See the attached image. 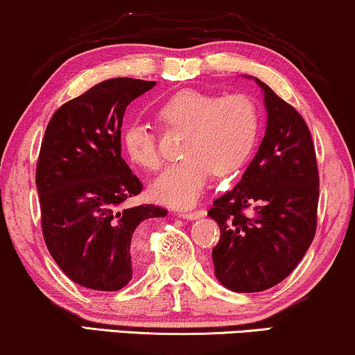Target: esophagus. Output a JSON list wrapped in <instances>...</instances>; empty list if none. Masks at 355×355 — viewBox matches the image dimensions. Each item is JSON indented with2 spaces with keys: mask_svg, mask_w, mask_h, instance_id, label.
I'll use <instances>...</instances> for the list:
<instances>
[{
  "mask_svg": "<svg viewBox=\"0 0 355 355\" xmlns=\"http://www.w3.org/2000/svg\"><path fill=\"white\" fill-rule=\"evenodd\" d=\"M205 215H207L205 210H197V211H182V213H179V216L184 218V220H187V221L200 220V218H203Z\"/></svg>",
  "mask_w": 355,
  "mask_h": 355,
  "instance_id": "34e87169",
  "label": "esophagus"
}]
</instances>
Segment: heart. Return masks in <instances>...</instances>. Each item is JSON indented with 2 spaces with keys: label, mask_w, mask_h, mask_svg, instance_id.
Listing matches in <instances>:
<instances>
[{
  "label": "heart",
  "mask_w": 355,
  "mask_h": 355,
  "mask_svg": "<svg viewBox=\"0 0 355 355\" xmlns=\"http://www.w3.org/2000/svg\"><path fill=\"white\" fill-rule=\"evenodd\" d=\"M164 128L184 129L181 162L164 169L152 184V197L174 208H189L207 191L211 173L230 176L249 159L259 134V111L247 95L216 96L181 90L157 108ZM123 148L137 166L155 171L162 164L155 135L142 123L124 128Z\"/></svg>",
  "instance_id": "1"
}]
</instances>
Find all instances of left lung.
I'll return each mask as SVG.
<instances>
[{
    "label": "left lung",
    "instance_id": "1",
    "mask_svg": "<svg viewBox=\"0 0 355 355\" xmlns=\"http://www.w3.org/2000/svg\"><path fill=\"white\" fill-rule=\"evenodd\" d=\"M266 128L257 155L208 216L221 237L211 252L215 276L234 293H260L293 273L317 230L318 168L312 135L297 111L265 82Z\"/></svg>",
    "mask_w": 355,
    "mask_h": 355
}]
</instances>
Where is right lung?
Instances as JSON below:
<instances>
[{
    "label": "right lung",
    "mask_w": 355,
    "mask_h": 355,
    "mask_svg": "<svg viewBox=\"0 0 355 355\" xmlns=\"http://www.w3.org/2000/svg\"><path fill=\"white\" fill-rule=\"evenodd\" d=\"M155 80L100 82L53 114L37 163L42 230L66 276L94 291H119L132 279L134 244L142 223L164 208L124 202L142 182L121 158V125L130 101Z\"/></svg>",
    "instance_id": "1"
}]
</instances>
